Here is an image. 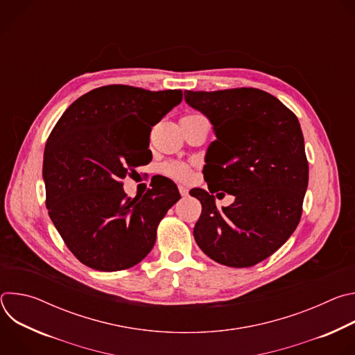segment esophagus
<instances>
[{
    "mask_svg": "<svg viewBox=\"0 0 355 355\" xmlns=\"http://www.w3.org/2000/svg\"><path fill=\"white\" fill-rule=\"evenodd\" d=\"M178 191H180V193H181V196H182V198L188 196V188H187V187H184V185H178Z\"/></svg>",
    "mask_w": 355,
    "mask_h": 355,
    "instance_id": "34e87169",
    "label": "esophagus"
}]
</instances>
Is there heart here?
Listing matches in <instances>:
<instances>
[{
    "instance_id": "heart-1",
    "label": "heart",
    "mask_w": 355,
    "mask_h": 355,
    "mask_svg": "<svg viewBox=\"0 0 355 355\" xmlns=\"http://www.w3.org/2000/svg\"><path fill=\"white\" fill-rule=\"evenodd\" d=\"M163 171L177 180H188L191 175V170L187 164L178 163V162H171L163 166Z\"/></svg>"
}]
</instances>
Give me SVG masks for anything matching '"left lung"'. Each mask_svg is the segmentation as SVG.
Returning <instances> with one entry per match:
<instances>
[{
	"instance_id": "1",
	"label": "left lung",
	"mask_w": 355,
	"mask_h": 355,
	"mask_svg": "<svg viewBox=\"0 0 355 355\" xmlns=\"http://www.w3.org/2000/svg\"><path fill=\"white\" fill-rule=\"evenodd\" d=\"M184 96L209 119L216 136L205 157L208 188L211 182L235 196L219 211L211 195L216 187L211 194L192 189L202 204L195 241L219 264L254 266L275 252L300 220L309 166L299 121L278 98L257 88L185 91Z\"/></svg>"
}]
</instances>
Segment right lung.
I'll return each mask as SVG.
<instances>
[{"instance_id":"1","label":"right lung","mask_w":355,"mask_h":355,"mask_svg":"<svg viewBox=\"0 0 355 355\" xmlns=\"http://www.w3.org/2000/svg\"><path fill=\"white\" fill-rule=\"evenodd\" d=\"M181 99V89L99 87L76 99L50 133L43 155L49 216L89 268L111 272L140 263L155 245L160 220L181 198L168 180L133 199L121 182L150 155L147 148L133 151L130 132L148 128L150 135Z\"/></svg>"}]
</instances>
